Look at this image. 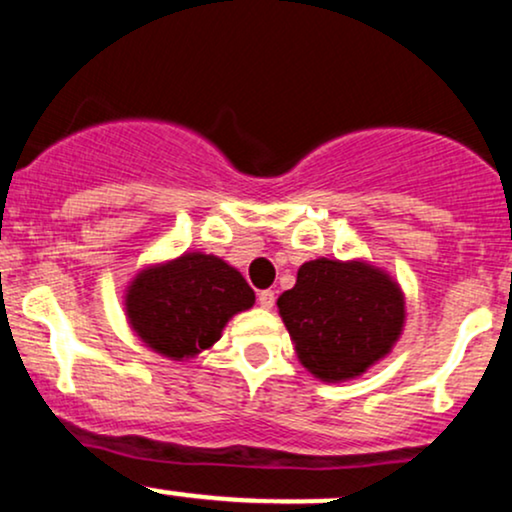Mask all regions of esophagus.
Returning a JSON list of instances; mask_svg holds the SVG:
<instances>
[{"label":"esophagus","instance_id":"1","mask_svg":"<svg viewBox=\"0 0 512 512\" xmlns=\"http://www.w3.org/2000/svg\"><path fill=\"white\" fill-rule=\"evenodd\" d=\"M274 301H276V296H274V291H260L257 293V303H260V308H264V310H269V308H274Z\"/></svg>","mask_w":512,"mask_h":512}]
</instances>
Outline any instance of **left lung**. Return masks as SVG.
I'll use <instances>...</instances> for the list:
<instances>
[{
  "instance_id": "left-lung-1",
  "label": "left lung",
  "mask_w": 512,
  "mask_h": 512,
  "mask_svg": "<svg viewBox=\"0 0 512 512\" xmlns=\"http://www.w3.org/2000/svg\"><path fill=\"white\" fill-rule=\"evenodd\" d=\"M276 305L298 361L327 383L356 378L380 361L404 325L399 286L366 262H305Z\"/></svg>"
}]
</instances>
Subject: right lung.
Listing matches in <instances>:
<instances>
[{
  "label": "right lung",
  "mask_w": 512,
  "mask_h": 512,
  "mask_svg": "<svg viewBox=\"0 0 512 512\" xmlns=\"http://www.w3.org/2000/svg\"><path fill=\"white\" fill-rule=\"evenodd\" d=\"M252 303L255 291L243 274L202 252H185L178 260L144 269L125 301L132 330L173 361L209 349L226 322Z\"/></svg>",
  "instance_id": "obj_1"
}]
</instances>
